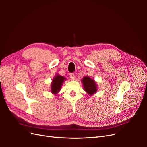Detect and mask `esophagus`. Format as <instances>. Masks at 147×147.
Wrapping results in <instances>:
<instances>
[{
	"label": "esophagus",
	"mask_w": 147,
	"mask_h": 147,
	"mask_svg": "<svg viewBox=\"0 0 147 147\" xmlns=\"http://www.w3.org/2000/svg\"><path fill=\"white\" fill-rule=\"evenodd\" d=\"M70 78H71V80H75V75H74V74H70Z\"/></svg>",
	"instance_id": "esophagus-1"
}]
</instances>
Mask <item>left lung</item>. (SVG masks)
I'll use <instances>...</instances> for the list:
<instances>
[{
	"instance_id": "8db88e82",
	"label": "left lung",
	"mask_w": 147,
	"mask_h": 147,
	"mask_svg": "<svg viewBox=\"0 0 147 147\" xmlns=\"http://www.w3.org/2000/svg\"><path fill=\"white\" fill-rule=\"evenodd\" d=\"M83 87L89 94L92 95L97 91V86L94 80L88 77H84L82 80Z\"/></svg>"
}]
</instances>
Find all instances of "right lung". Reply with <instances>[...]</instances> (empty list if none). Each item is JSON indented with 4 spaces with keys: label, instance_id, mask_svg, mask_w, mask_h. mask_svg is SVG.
Instances as JSON below:
<instances>
[{
    "label": "right lung",
    "instance_id": "right-lung-1",
    "mask_svg": "<svg viewBox=\"0 0 147 147\" xmlns=\"http://www.w3.org/2000/svg\"><path fill=\"white\" fill-rule=\"evenodd\" d=\"M65 78L61 75H57L53 79L52 83L51 84V91L53 94H56L57 92L61 90V87L63 84Z\"/></svg>",
    "mask_w": 147,
    "mask_h": 147
}]
</instances>
